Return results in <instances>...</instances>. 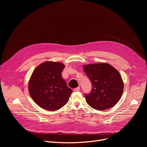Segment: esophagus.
<instances>
[{"label": "esophagus", "mask_w": 147, "mask_h": 147, "mask_svg": "<svg viewBox=\"0 0 147 147\" xmlns=\"http://www.w3.org/2000/svg\"><path fill=\"white\" fill-rule=\"evenodd\" d=\"M80 87H77V88H74V89L73 90V91H74V92L78 91H80Z\"/></svg>", "instance_id": "1"}]
</instances>
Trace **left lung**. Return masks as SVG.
Here are the masks:
<instances>
[{
	"instance_id": "obj_1",
	"label": "left lung",
	"mask_w": 147,
	"mask_h": 147,
	"mask_svg": "<svg viewBox=\"0 0 147 147\" xmlns=\"http://www.w3.org/2000/svg\"><path fill=\"white\" fill-rule=\"evenodd\" d=\"M92 83V90L85 97L89 105L98 111L109 109L118 102L123 92L124 83L119 71L104 63L83 66Z\"/></svg>"
}]
</instances>
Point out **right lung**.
<instances>
[{"instance_id":"add662e5","label":"right lung","mask_w":147,"mask_h":147,"mask_svg":"<svg viewBox=\"0 0 147 147\" xmlns=\"http://www.w3.org/2000/svg\"><path fill=\"white\" fill-rule=\"evenodd\" d=\"M65 65L47 61L34 70L28 83V91L34 101L40 108L55 111L67 103L73 91L61 77Z\"/></svg>"}]
</instances>
